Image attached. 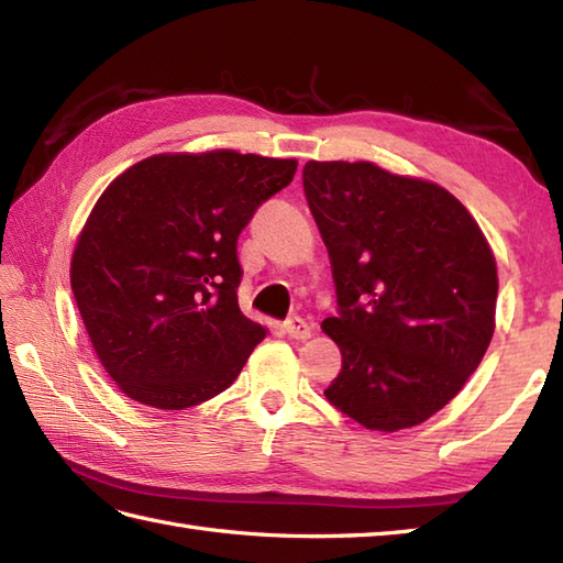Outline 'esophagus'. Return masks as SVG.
<instances>
[{
	"instance_id": "esophagus-1",
	"label": "esophagus",
	"mask_w": 563,
	"mask_h": 563,
	"mask_svg": "<svg viewBox=\"0 0 563 563\" xmlns=\"http://www.w3.org/2000/svg\"><path fill=\"white\" fill-rule=\"evenodd\" d=\"M285 333H288L290 339H309L312 336V327H309V321H305L302 317H290L288 321L283 324Z\"/></svg>"
}]
</instances>
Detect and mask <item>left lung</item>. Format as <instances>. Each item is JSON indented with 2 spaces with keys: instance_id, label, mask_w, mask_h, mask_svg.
I'll list each match as a JSON object with an SVG mask.
<instances>
[{
  "instance_id": "left-lung-1",
  "label": "left lung",
  "mask_w": 563,
  "mask_h": 563,
  "mask_svg": "<svg viewBox=\"0 0 563 563\" xmlns=\"http://www.w3.org/2000/svg\"><path fill=\"white\" fill-rule=\"evenodd\" d=\"M305 196L329 249L343 365L327 399L369 430L423 423L479 367L498 275L479 224L435 184L369 162H307Z\"/></svg>"
}]
</instances>
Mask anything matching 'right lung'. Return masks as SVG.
<instances>
[{"label": "right lung", "mask_w": 563, "mask_h": 563, "mask_svg": "<svg viewBox=\"0 0 563 563\" xmlns=\"http://www.w3.org/2000/svg\"><path fill=\"white\" fill-rule=\"evenodd\" d=\"M295 159L157 154L103 190L71 256V292L130 399L181 411L224 391L266 329L239 309L236 239Z\"/></svg>", "instance_id": "1"}]
</instances>
